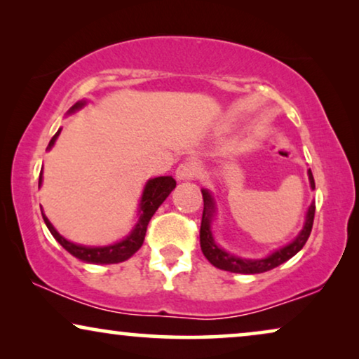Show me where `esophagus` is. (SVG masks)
<instances>
[{
	"label": "esophagus",
	"mask_w": 359,
	"mask_h": 359,
	"mask_svg": "<svg viewBox=\"0 0 359 359\" xmlns=\"http://www.w3.org/2000/svg\"><path fill=\"white\" fill-rule=\"evenodd\" d=\"M198 174V167L195 162H184L177 167L175 170V177L179 180H192L194 177H197Z\"/></svg>",
	"instance_id": "1"
}]
</instances>
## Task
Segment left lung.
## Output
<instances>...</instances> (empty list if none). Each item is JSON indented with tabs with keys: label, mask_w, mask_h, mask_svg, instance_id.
Instances as JSON below:
<instances>
[{
	"label": "left lung",
	"mask_w": 359,
	"mask_h": 359,
	"mask_svg": "<svg viewBox=\"0 0 359 359\" xmlns=\"http://www.w3.org/2000/svg\"><path fill=\"white\" fill-rule=\"evenodd\" d=\"M309 180L310 187L315 189V180L312 175V170H309ZM203 195V215H202V224H200V246H202V252L205 257L212 262L215 267L229 272H238V274H261V272L271 271L274 267L280 266L283 262L289 261L290 257L297 255L302 250L305 243H307L310 231H312L313 217H315V203L309 207L307 217H305V224L302 231L299 233L297 238L287 246L280 248L262 259H245V257H238L235 255H229L224 250H222L213 240L212 235V219L215 215V202L212 194L208 190H202Z\"/></svg>",
	"instance_id": "1"
}]
</instances>
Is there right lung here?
Segmentation results:
<instances>
[{
	"label": "right lung",
	"instance_id": "right-lung-1",
	"mask_svg": "<svg viewBox=\"0 0 359 359\" xmlns=\"http://www.w3.org/2000/svg\"><path fill=\"white\" fill-rule=\"evenodd\" d=\"M85 104V102H79L75 103L74 107L69 109V113H74L76 109H80ZM60 135V130L55 133L54 137H52L49 142L50 149L54 146V142L57 140V136ZM42 184V172L39 175V187ZM175 189V180L172 179L170 175H164V177H156V179L147 180L144 190H142V197H141V203H140V219H137L136 226L133 228V231L128 235L124 240L114 243V245L109 246H83V245H75L69 240H65L64 236L60 235L57 229L52 226V223L49 222V218L42 213V218L49 228V231L52 233V236L55 238L57 241L60 243L62 248L70 252L72 256H75L76 259L83 261V262H90V264H116V262H123L135 255V252L140 250L144 243V236H146V229L147 224H149L152 215L156 213V210L161 207L162 202L169 197V194Z\"/></svg>",
	"mask_w": 359,
	"mask_h": 359
}]
</instances>
